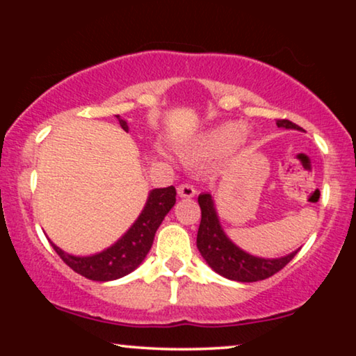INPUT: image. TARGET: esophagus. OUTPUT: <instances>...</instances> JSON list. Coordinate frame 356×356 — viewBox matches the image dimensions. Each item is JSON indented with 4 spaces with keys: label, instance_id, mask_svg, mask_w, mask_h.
Segmentation results:
<instances>
[{
    "label": "esophagus",
    "instance_id": "esophagus-1",
    "mask_svg": "<svg viewBox=\"0 0 356 356\" xmlns=\"http://www.w3.org/2000/svg\"><path fill=\"white\" fill-rule=\"evenodd\" d=\"M178 194L181 197H193L196 194V189H194L191 183H183L178 186Z\"/></svg>",
    "mask_w": 356,
    "mask_h": 356
}]
</instances>
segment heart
Masks as SVG:
<instances>
[{"label":"heart","instance_id":"obj_1","mask_svg":"<svg viewBox=\"0 0 356 356\" xmlns=\"http://www.w3.org/2000/svg\"><path fill=\"white\" fill-rule=\"evenodd\" d=\"M245 133L246 129L241 123H227L206 136L204 149L209 152H227L241 143Z\"/></svg>","mask_w":356,"mask_h":356}]
</instances>
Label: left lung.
<instances>
[{
	"instance_id": "left-lung-1",
	"label": "left lung",
	"mask_w": 356,
	"mask_h": 356,
	"mask_svg": "<svg viewBox=\"0 0 356 356\" xmlns=\"http://www.w3.org/2000/svg\"><path fill=\"white\" fill-rule=\"evenodd\" d=\"M279 128L301 129L298 124L290 120H277ZM199 206H201V223L197 230V250L204 259L217 274L236 282H257L269 279L277 272L284 269L296 256V252L280 257V259H262L254 257L240 248L233 245L223 233L218 223L216 209L211 194H199Z\"/></svg>"
}]
</instances>
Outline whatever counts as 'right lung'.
I'll return each mask as SVG.
<instances>
[{
    "mask_svg": "<svg viewBox=\"0 0 356 356\" xmlns=\"http://www.w3.org/2000/svg\"><path fill=\"white\" fill-rule=\"evenodd\" d=\"M116 118H118L121 128L128 131L126 121L121 120L118 115H116ZM175 201H177V189L173 186L154 189L149 194L143 213L134 222V225L126 232V235L116 241L113 246H110L108 250L95 256H71L61 251L53 243L51 246L65 264L86 279L95 282L116 280L133 272L144 261V257L152 248L155 232H157L165 216L170 212V209L175 206Z\"/></svg>",
    "mask_w": 356,
    "mask_h": 356,
    "instance_id": "add662e5",
    "label": "right lung"
}]
</instances>
